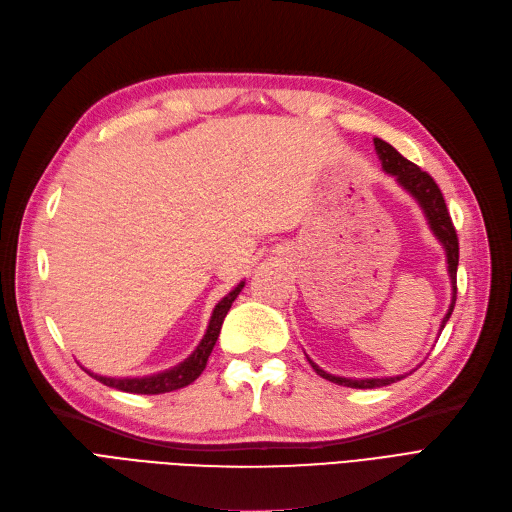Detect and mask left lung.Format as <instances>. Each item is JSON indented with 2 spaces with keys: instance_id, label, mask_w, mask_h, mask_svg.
I'll return each instance as SVG.
<instances>
[{
  "instance_id": "1",
  "label": "left lung",
  "mask_w": 512,
  "mask_h": 512,
  "mask_svg": "<svg viewBox=\"0 0 512 512\" xmlns=\"http://www.w3.org/2000/svg\"><path fill=\"white\" fill-rule=\"evenodd\" d=\"M374 147H376V153L382 161V170L386 174H391L397 178L399 185L410 193L416 201L418 206L422 208L426 220H428V227H431V231L435 233V237L441 241L443 250H445V256H447V273H449V279H452V304H449V309L441 321V330L445 327L447 319L452 317V311L456 306V271H458V235H456V229H454V222L452 218H449V212H447V206H445V199H443V193L441 189L437 187V182L433 180L431 174L422 172L416 163L407 161L395 147L388 145V142L380 140V138H374ZM311 361V359H309ZM313 365V370L325 378L330 380L334 384H342V386H351V388H378V386H386V384H393L401 378H405L407 374L403 376H391V378H342V376H334V374H327L323 372L319 365ZM412 374V372H410Z\"/></svg>"
}]
</instances>
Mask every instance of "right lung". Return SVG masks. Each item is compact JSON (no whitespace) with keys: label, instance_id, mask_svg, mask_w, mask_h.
<instances>
[{"label":"right lung","instance_id":"obj_1","mask_svg":"<svg viewBox=\"0 0 512 512\" xmlns=\"http://www.w3.org/2000/svg\"><path fill=\"white\" fill-rule=\"evenodd\" d=\"M243 285H245V281H241L235 290H231L227 296H224L216 304V309L210 317L208 330H206V334H203L201 342L197 344V349L185 361L174 365L172 370L159 372V374H153V376H145V378H107V376L92 374L88 370L86 372L92 378H96L98 382L107 384L111 388H117V391L136 393V395H161V393H172V391H178V388L189 386L191 382H195L201 376L203 370H206V363H208V357H210L214 344L218 340L222 321H224V317H227L231 304L235 302L239 292L243 290Z\"/></svg>","mask_w":512,"mask_h":512}]
</instances>
